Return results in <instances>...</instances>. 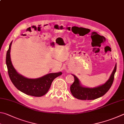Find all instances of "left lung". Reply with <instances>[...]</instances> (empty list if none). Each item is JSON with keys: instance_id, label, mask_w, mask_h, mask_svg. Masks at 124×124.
Listing matches in <instances>:
<instances>
[{"instance_id": "1", "label": "left lung", "mask_w": 124, "mask_h": 124, "mask_svg": "<svg viewBox=\"0 0 124 124\" xmlns=\"http://www.w3.org/2000/svg\"><path fill=\"white\" fill-rule=\"evenodd\" d=\"M116 70V64L108 81L102 85L94 88H88L82 85L79 79L75 75H72L75 80L70 86L71 94L76 99L82 100H92L103 96L111 87Z\"/></svg>"}]
</instances>
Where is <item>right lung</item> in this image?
Listing matches in <instances>:
<instances>
[{"instance_id":"add662e5","label":"right lung","mask_w":124,"mask_h":124,"mask_svg":"<svg viewBox=\"0 0 124 124\" xmlns=\"http://www.w3.org/2000/svg\"><path fill=\"white\" fill-rule=\"evenodd\" d=\"M10 43L6 56V64L11 81L17 89L32 96L41 97L45 95L51 87L53 80L62 75V72L50 73L38 78H28L17 72L12 64L10 57Z\"/></svg>"}]
</instances>
